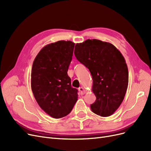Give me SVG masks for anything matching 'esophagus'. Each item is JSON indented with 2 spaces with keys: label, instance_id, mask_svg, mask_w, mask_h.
I'll return each instance as SVG.
<instances>
[{
  "label": "esophagus",
  "instance_id": "esophagus-1",
  "mask_svg": "<svg viewBox=\"0 0 151 151\" xmlns=\"http://www.w3.org/2000/svg\"><path fill=\"white\" fill-rule=\"evenodd\" d=\"M79 91H80V93H81V94H84L86 93V90L83 88V87H81V88H79Z\"/></svg>",
  "mask_w": 151,
  "mask_h": 151
}]
</instances>
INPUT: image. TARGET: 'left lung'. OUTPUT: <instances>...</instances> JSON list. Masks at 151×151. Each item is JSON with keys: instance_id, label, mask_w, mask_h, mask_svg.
<instances>
[{"instance_id": "obj_1", "label": "left lung", "mask_w": 151, "mask_h": 151, "mask_svg": "<svg viewBox=\"0 0 151 151\" xmlns=\"http://www.w3.org/2000/svg\"><path fill=\"white\" fill-rule=\"evenodd\" d=\"M74 54L92 76L96 99L91 104V110L104 117L113 115L124 99L129 84L124 57L113 45L96 39L77 43Z\"/></svg>"}]
</instances>
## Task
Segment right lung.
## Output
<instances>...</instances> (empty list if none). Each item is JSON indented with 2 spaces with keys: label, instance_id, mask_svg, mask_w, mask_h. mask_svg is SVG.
Listing matches in <instances>:
<instances>
[{
  "label": "right lung",
  "instance_id": "1",
  "mask_svg": "<svg viewBox=\"0 0 151 151\" xmlns=\"http://www.w3.org/2000/svg\"><path fill=\"white\" fill-rule=\"evenodd\" d=\"M75 43L58 41L44 47L36 55L31 70V89L40 108L60 118L69 114L77 100L78 90L71 86L67 74Z\"/></svg>",
  "mask_w": 151,
  "mask_h": 151
}]
</instances>
